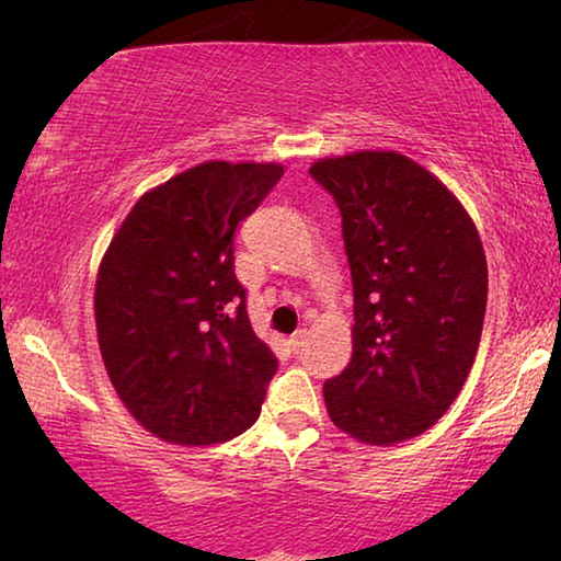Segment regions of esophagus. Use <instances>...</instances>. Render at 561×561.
Wrapping results in <instances>:
<instances>
[{"instance_id":"34e87169","label":"esophagus","mask_w":561,"mask_h":561,"mask_svg":"<svg viewBox=\"0 0 561 561\" xmlns=\"http://www.w3.org/2000/svg\"><path fill=\"white\" fill-rule=\"evenodd\" d=\"M304 344H307V329L294 331V334L289 336V346H291V351H299Z\"/></svg>"}]
</instances>
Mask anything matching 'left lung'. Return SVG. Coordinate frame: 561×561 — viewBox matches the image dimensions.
Segmentation results:
<instances>
[{
	"mask_svg": "<svg viewBox=\"0 0 561 561\" xmlns=\"http://www.w3.org/2000/svg\"><path fill=\"white\" fill-rule=\"evenodd\" d=\"M311 178L334 197L354 282V354L324 383L334 425L368 445L431 428L478 354L488 262L470 215L411 158H324Z\"/></svg>",
	"mask_w": 561,
	"mask_h": 561,
	"instance_id": "left-lung-1",
	"label": "left lung"
}]
</instances>
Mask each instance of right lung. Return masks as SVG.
<instances>
[{
  "mask_svg": "<svg viewBox=\"0 0 561 561\" xmlns=\"http://www.w3.org/2000/svg\"><path fill=\"white\" fill-rule=\"evenodd\" d=\"M282 175L277 163L190 168L140 197L103 254L93 299L103 364L158 438L225 443L260 417L277 356L247 317L232 237Z\"/></svg>",
  "mask_w": 561,
  "mask_h": 561,
  "instance_id": "right-lung-1",
  "label": "right lung"
}]
</instances>
